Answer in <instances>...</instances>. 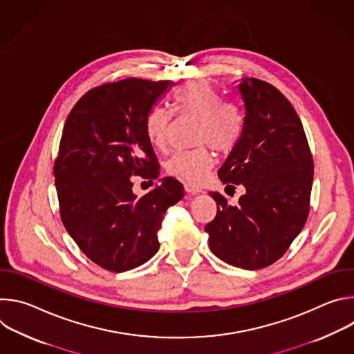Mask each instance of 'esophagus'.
<instances>
[{
	"mask_svg": "<svg viewBox=\"0 0 354 354\" xmlns=\"http://www.w3.org/2000/svg\"><path fill=\"white\" fill-rule=\"evenodd\" d=\"M185 190H186L187 193H192V194H196V193H200V192H201V189H200L198 186H194V185H192V183H185Z\"/></svg>",
	"mask_w": 354,
	"mask_h": 354,
	"instance_id": "obj_1",
	"label": "esophagus"
}]
</instances>
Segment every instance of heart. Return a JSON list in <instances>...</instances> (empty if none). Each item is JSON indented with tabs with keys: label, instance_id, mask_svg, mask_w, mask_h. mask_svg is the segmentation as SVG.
<instances>
[{
	"label": "heart",
	"instance_id": "b5f03b06",
	"mask_svg": "<svg viewBox=\"0 0 354 354\" xmlns=\"http://www.w3.org/2000/svg\"><path fill=\"white\" fill-rule=\"evenodd\" d=\"M174 106L180 116L198 120L196 144H209L218 154H230L239 142L243 133V115L230 102H221L220 93L203 80L189 81L174 92ZM172 123V113L164 108H154L147 116L145 133L156 148H165ZM214 164L209 147L180 151L174 154L167 171L176 178L197 183L203 180Z\"/></svg>",
	"mask_w": 354,
	"mask_h": 354
}]
</instances>
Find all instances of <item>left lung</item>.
<instances>
[{
    "mask_svg": "<svg viewBox=\"0 0 354 354\" xmlns=\"http://www.w3.org/2000/svg\"><path fill=\"white\" fill-rule=\"evenodd\" d=\"M243 133L218 178L245 187L230 206L210 192L217 214L206 225L213 254L228 265L257 270L280 259L310 214L314 160L302 123L288 99L258 78H242Z\"/></svg>",
    "mask_w": 354,
    "mask_h": 354,
    "instance_id": "1",
    "label": "left lung"
}]
</instances>
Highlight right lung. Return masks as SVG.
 <instances>
[{"label":"right lung","mask_w":354,"mask_h":354,"mask_svg":"<svg viewBox=\"0 0 354 354\" xmlns=\"http://www.w3.org/2000/svg\"><path fill=\"white\" fill-rule=\"evenodd\" d=\"M169 81L126 78L89 89L71 109L55 161L60 217L97 266L122 273L153 258L165 212L183 197L164 178L142 197L133 175L157 179L160 165L145 120Z\"/></svg>","instance_id":"add662e5"}]
</instances>
